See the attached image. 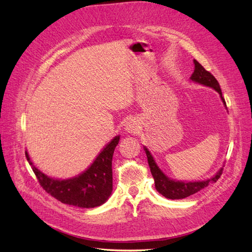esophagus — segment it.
<instances>
[{
    "instance_id": "obj_1",
    "label": "esophagus",
    "mask_w": 252,
    "mask_h": 252,
    "mask_svg": "<svg viewBox=\"0 0 252 252\" xmlns=\"http://www.w3.org/2000/svg\"><path fill=\"white\" fill-rule=\"evenodd\" d=\"M125 130L127 133H131V134H137V133L140 132V125H138L137 120L130 119L127 120L125 125Z\"/></svg>"
}]
</instances>
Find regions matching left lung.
<instances>
[{
    "label": "left lung",
    "instance_id": "obj_1",
    "mask_svg": "<svg viewBox=\"0 0 252 252\" xmlns=\"http://www.w3.org/2000/svg\"><path fill=\"white\" fill-rule=\"evenodd\" d=\"M194 72L191 73V76L189 78L190 81L205 85V87L211 88L217 91L219 95H220L224 107H225L226 109L225 100L223 98L220 84L217 81V79L213 77L210 72L207 71L196 60H194ZM144 151L146 153L149 168H151V172L154 176L155 187H156L158 192H160V194L164 196L165 198H169V199H183V198L189 197L192 194H195V192L201 190L202 189H205L209 184L215 183V182H217L221 176L224 167L223 165L222 168L218 170V172L215 175L206 180L179 181L169 178V176L159 168L157 162L155 161L152 153L149 152V149L146 146H144Z\"/></svg>",
    "mask_w": 252,
    "mask_h": 252
}]
</instances>
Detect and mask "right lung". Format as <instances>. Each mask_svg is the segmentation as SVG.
I'll list each match as a JSON object with an SVG mask.
<instances>
[{
  "label": "right lung",
  "instance_id": "1",
  "mask_svg": "<svg viewBox=\"0 0 252 252\" xmlns=\"http://www.w3.org/2000/svg\"><path fill=\"white\" fill-rule=\"evenodd\" d=\"M119 141L120 135L115 136L87 170L69 179L46 175L31 161L28 152H26V157L41 186L57 200L79 208H95L108 200L112 192L111 162Z\"/></svg>",
  "mask_w": 252,
  "mask_h": 252
}]
</instances>
